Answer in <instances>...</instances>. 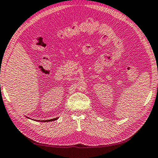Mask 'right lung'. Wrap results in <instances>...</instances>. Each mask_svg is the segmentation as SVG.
<instances>
[{
    "label": "right lung",
    "mask_w": 158,
    "mask_h": 158,
    "mask_svg": "<svg viewBox=\"0 0 158 158\" xmlns=\"http://www.w3.org/2000/svg\"><path fill=\"white\" fill-rule=\"evenodd\" d=\"M57 118H52V119H49V120H44V121H44V122H46V121H54V120H56Z\"/></svg>",
    "instance_id": "obj_1"
}]
</instances>
